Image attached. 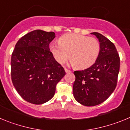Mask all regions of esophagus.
<instances>
[{"mask_svg":"<svg viewBox=\"0 0 130 130\" xmlns=\"http://www.w3.org/2000/svg\"><path fill=\"white\" fill-rule=\"evenodd\" d=\"M64 70H65L66 73H70V72H71L70 70H68V69L66 68H64Z\"/></svg>","mask_w":130,"mask_h":130,"instance_id":"obj_1","label":"esophagus"}]
</instances>
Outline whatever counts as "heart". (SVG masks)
<instances>
[{
  "instance_id": "heart-1",
  "label": "heart",
  "mask_w": 130,
  "mask_h": 130,
  "mask_svg": "<svg viewBox=\"0 0 130 130\" xmlns=\"http://www.w3.org/2000/svg\"><path fill=\"white\" fill-rule=\"evenodd\" d=\"M50 51L56 61L63 64L69 57L77 69H86L95 63L100 53V43L95 38L69 33L62 36L59 43L53 42Z\"/></svg>"
}]
</instances>
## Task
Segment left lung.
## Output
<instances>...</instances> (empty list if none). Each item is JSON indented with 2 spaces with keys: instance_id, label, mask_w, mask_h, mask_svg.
I'll list each match as a JSON object with an SVG mask.
<instances>
[{
  "instance_id": "8db88e82",
  "label": "left lung",
  "mask_w": 130,
  "mask_h": 130,
  "mask_svg": "<svg viewBox=\"0 0 130 130\" xmlns=\"http://www.w3.org/2000/svg\"><path fill=\"white\" fill-rule=\"evenodd\" d=\"M100 43V53L90 68L73 72L75 99L85 106H94L106 100L117 87L120 57L114 43L98 32H92Z\"/></svg>"
}]
</instances>
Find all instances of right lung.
Instances as JSON below:
<instances>
[{"label": "right lung", "instance_id": "obj_1", "mask_svg": "<svg viewBox=\"0 0 130 130\" xmlns=\"http://www.w3.org/2000/svg\"><path fill=\"white\" fill-rule=\"evenodd\" d=\"M55 37L54 32L32 31L18 40L11 55V81L19 94L31 104L51 100L66 74L49 49Z\"/></svg>", "mask_w": 130, "mask_h": 130}]
</instances>
